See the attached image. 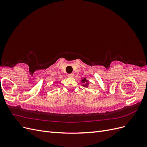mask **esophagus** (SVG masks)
Returning <instances> with one entry per match:
<instances>
[{
  "label": "esophagus",
  "mask_w": 147,
  "mask_h": 147,
  "mask_svg": "<svg viewBox=\"0 0 147 147\" xmlns=\"http://www.w3.org/2000/svg\"><path fill=\"white\" fill-rule=\"evenodd\" d=\"M68 77H74V74L73 73L68 74Z\"/></svg>",
  "instance_id": "esophagus-1"
}]
</instances>
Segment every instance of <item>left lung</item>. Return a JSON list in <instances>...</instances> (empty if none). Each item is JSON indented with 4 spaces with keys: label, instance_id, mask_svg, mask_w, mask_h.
<instances>
[{
    "label": "left lung",
    "instance_id": "8db88e82",
    "mask_svg": "<svg viewBox=\"0 0 147 147\" xmlns=\"http://www.w3.org/2000/svg\"><path fill=\"white\" fill-rule=\"evenodd\" d=\"M82 82L83 83V86L86 87V88H88V85H89L88 82H89V81L87 80H86L85 78H84L82 80Z\"/></svg>",
    "mask_w": 147,
    "mask_h": 147
}]
</instances>
